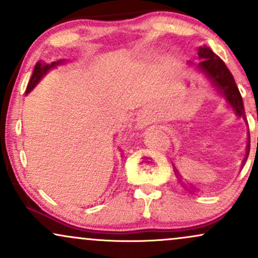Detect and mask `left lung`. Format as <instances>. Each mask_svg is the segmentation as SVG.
Instances as JSON below:
<instances>
[{"instance_id": "obj_1", "label": "left lung", "mask_w": 258, "mask_h": 258, "mask_svg": "<svg viewBox=\"0 0 258 258\" xmlns=\"http://www.w3.org/2000/svg\"><path fill=\"white\" fill-rule=\"evenodd\" d=\"M199 57L200 59H203V60L198 64V68H199L201 72L206 74L207 78L211 80V82L214 84L215 87L226 97L228 103H229V104L233 106L234 110H235L236 115L242 117V119H246V116H245L244 104H242L241 94L240 92H239V88L238 86H236L235 81H234L233 75L230 74L229 70H228L224 61L206 46H203L199 48ZM248 152H250V143H247L246 156H245L244 161H246ZM176 174L177 177H180L178 172Z\"/></svg>"}]
</instances>
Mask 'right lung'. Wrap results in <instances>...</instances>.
I'll return each instance as SVG.
<instances>
[{
    "mask_svg": "<svg viewBox=\"0 0 258 258\" xmlns=\"http://www.w3.org/2000/svg\"><path fill=\"white\" fill-rule=\"evenodd\" d=\"M59 64V61L57 63H52V64H41V61H37L36 65H35V69H34V73H32L31 75V79L30 81H29L28 84V87H26V91L25 93H29L32 88L35 87L38 84V81H40L41 79H42V76L48 72L49 69L53 67H55V65Z\"/></svg>",
    "mask_w": 258,
    "mask_h": 258,
    "instance_id": "1",
    "label": "right lung"
}]
</instances>
